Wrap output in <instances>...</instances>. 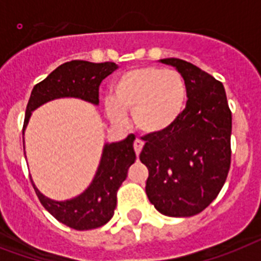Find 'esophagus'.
I'll return each mask as SVG.
<instances>
[{
    "label": "esophagus",
    "mask_w": 261,
    "mask_h": 261,
    "mask_svg": "<svg viewBox=\"0 0 261 261\" xmlns=\"http://www.w3.org/2000/svg\"><path fill=\"white\" fill-rule=\"evenodd\" d=\"M144 143L142 142L140 139H137L135 142H134V149H135V153H137V156H139L140 151H142V148H143Z\"/></svg>",
    "instance_id": "34e87169"
}]
</instances>
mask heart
<instances>
[{"label": "heart", "instance_id": "obj_1", "mask_svg": "<svg viewBox=\"0 0 261 261\" xmlns=\"http://www.w3.org/2000/svg\"><path fill=\"white\" fill-rule=\"evenodd\" d=\"M187 103V84L176 69L140 67L124 72L112 88L106 114L122 123L123 113H133L134 123L142 133L156 135L177 121Z\"/></svg>", "mask_w": 261, "mask_h": 261}]
</instances>
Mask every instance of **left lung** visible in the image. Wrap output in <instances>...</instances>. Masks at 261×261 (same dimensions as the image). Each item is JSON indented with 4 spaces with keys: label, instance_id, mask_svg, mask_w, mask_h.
<instances>
[{
    "label": "left lung",
    "instance_id": "obj_1",
    "mask_svg": "<svg viewBox=\"0 0 261 261\" xmlns=\"http://www.w3.org/2000/svg\"><path fill=\"white\" fill-rule=\"evenodd\" d=\"M162 63L182 74L188 101L168 130L143 138L146 193L162 214L192 217L217 198L227 178L232 117L221 81L181 59Z\"/></svg>",
    "mask_w": 261,
    "mask_h": 261
}]
</instances>
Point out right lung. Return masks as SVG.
<instances>
[{
  "mask_svg": "<svg viewBox=\"0 0 261 261\" xmlns=\"http://www.w3.org/2000/svg\"><path fill=\"white\" fill-rule=\"evenodd\" d=\"M117 68V64L112 62L90 63L84 60H72L59 65L34 87L26 108L23 130L34 109L51 99L79 97L97 105L99 102V85ZM134 140L135 137L128 135L122 142L106 144L96 177L90 187L76 198L64 202L52 201L43 196L33 184L40 203L59 222L74 230H92L108 223L117 206L118 189L127 177L128 167L137 159Z\"/></svg>",
  "mask_w": 261,
  "mask_h": 261,
  "instance_id": "add662e5",
  "label": "right lung"
}]
</instances>
